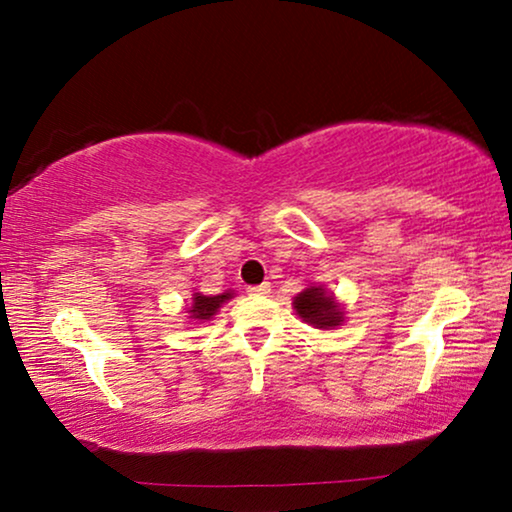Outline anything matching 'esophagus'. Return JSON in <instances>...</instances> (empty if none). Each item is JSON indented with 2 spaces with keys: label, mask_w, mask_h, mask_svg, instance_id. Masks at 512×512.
<instances>
[{
  "label": "esophagus",
  "mask_w": 512,
  "mask_h": 512,
  "mask_svg": "<svg viewBox=\"0 0 512 512\" xmlns=\"http://www.w3.org/2000/svg\"><path fill=\"white\" fill-rule=\"evenodd\" d=\"M249 293H254V296H268L270 284L263 282V284H258V286H249Z\"/></svg>",
  "instance_id": "1"
}]
</instances>
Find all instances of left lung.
I'll list each match as a JSON object with an SVG mask.
<instances>
[{
	"mask_svg": "<svg viewBox=\"0 0 512 512\" xmlns=\"http://www.w3.org/2000/svg\"><path fill=\"white\" fill-rule=\"evenodd\" d=\"M293 307H296V312L307 324H314L317 328H335L342 321L338 303L331 296H326L321 286H312V289L298 293L296 300H293Z\"/></svg>",
	"mask_w": 512,
	"mask_h": 512,
	"instance_id": "left-lung-1",
	"label": "left lung"
}]
</instances>
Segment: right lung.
<instances>
[{
    "label": "right lung",
    "instance_id": "obj_1",
    "mask_svg": "<svg viewBox=\"0 0 512 512\" xmlns=\"http://www.w3.org/2000/svg\"><path fill=\"white\" fill-rule=\"evenodd\" d=\"M233 293H221V296H202V293H195L193 296V305H191V314L193 319H212V314H216V310L230 300Z\"/></svg>",
    "mask_w": 512,
    "mask_h": 512
}]
</instances>
